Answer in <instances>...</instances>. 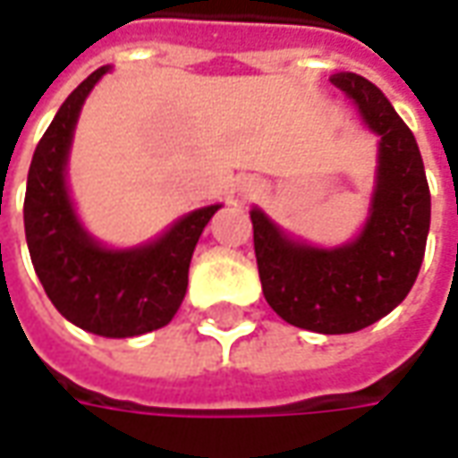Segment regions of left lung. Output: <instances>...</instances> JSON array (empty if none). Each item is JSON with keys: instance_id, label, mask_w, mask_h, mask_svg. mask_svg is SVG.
I'll use <instances>...</instances> for the list:
<instances>
[{"instance_id": "left-lung-1", "label": "left lung", "mask_w": 458, "mask_h": 458, "mask_svg": "<svg viewBox=\"0 0 458 458\" xmlns=\"http://www.w3.org/2000/svg\"><path fill=\"white\" fill-rule=\"evenodd\" d=\"M381 138L378 175L366 228L348 245L323 250L291 241L258 208L250 210L260 285L291 326L353 334L391 313L419 276L431 223V192L413 132L378 87L356 72L331 74Z\"/></svg>"}]
</instances>
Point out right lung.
Returning a JSON list of instances; mask_svg holds the SVG:
<instances>
[{
	"label": "right lung",
	"instance_id": "1",
	"mask_svg": "<svg viewBox=\"0 0 458 458\" xmlns=\"http://www.w3.org/2000/svg\"><path fill=\"white\" fill-rule=\"evenodd\" d=\"M107 70H95L62 102L39 140L27 175L24 233L37 278L59 313L89 334L130 338L173 320L188 291L192 250L220 205L192 210L163 238L132 250H110L87 235L64 167L85 98Z\"/></svg>",
	"mask_w": 458,
	"mask_h": 458
}]
</instances>
